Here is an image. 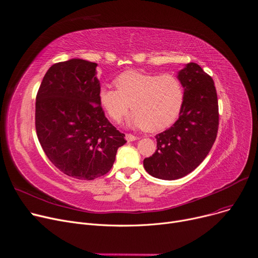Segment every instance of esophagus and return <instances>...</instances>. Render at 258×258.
<instances>
[{
    "label": "esophagus",
    "instance_id": "34e87169",
    "mask_svg": "<svg viewBox=\"0 0 258 258\" xmlns=\"http://www.w3.org/2000/svg\"><path fill=\"white\" fill-rule=\"evenodd\" d=\"M126 140H127V142H133V141L138 140V138L132 136V134H126Z\"/></svg>",
    "mask_w": 258,
    "mask_h": 258
}]
</instances>
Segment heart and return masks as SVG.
Listing matches in <instances>:
<instances>
[{
	"label": "heart",
	"mask_w": 258,
	"mask_h": 258,
	"mask_svg": "<svg viewBox=\"0 0 258 258\" xmlns=\"http://www.w3.org/2000/svg\"><path fill=\"white\" fill-rule=\"evenodd\" d=\"M116 89L103 86L99 90V103L108 116L119 121L127 110L130 127L147 131L167 128L177 118L185 100L182 83L173 75L156 76L129 70L115 80Z\"/></svg>",
	"instance_id": "1"
}]
</instances>
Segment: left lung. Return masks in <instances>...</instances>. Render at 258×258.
I'll use <instances>...</instances> for the list:
<instances>
[{
  "instance_id": "obj_1",
  "label": "left lung",
  "mask_w": 258,
  "mask_h": 258,
  "mask_svg": "<svg viewBox=\"0 0 258 258\" xmlns=\"http://www.w3.org/2000/svg\"><path fill=\"white\" fill-rule=\"evenodd\" d=\"M185 100L174 124L156 139V151L144 159L150 175L166 180L186 176L211 150L218 129V102L214 82L195 63L177 73Z\"/></svg>"
}]
</instances>
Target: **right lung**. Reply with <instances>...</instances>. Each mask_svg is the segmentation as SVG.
Listing matches in <instances>:
<instances>
[{
	"mask_svg": "<svg viewBox=\"0 0 258 258\" xmlns=\"http://www.w3.org/2000/svg\"><path fill=\"white\" fill-rule=\"evenodd\" d=\"M96 63L71 58L52 65L35 101V129L50 162L68 176L91 180L112 168L125 134L99 103Z\"/></svg>",
	"mask_w": 258,
	"mask_h": 258,
	"instance_id": "add662e5",
	"label": "right lung"
}]
</instances>
